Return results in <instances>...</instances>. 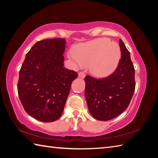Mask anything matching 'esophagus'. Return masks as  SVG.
<instances>
[{"label":"esophagus","mask_w":158,"mask_h":158,"mask_svg":"<svg viewBox=\"0 0 158 158\" xmlns=\"http://www.w3.org/2000/svg\"><path fill=\"white\" fill-rule=\"evenodd\" d=\"M85 76V74L84 72H80V73H79V77H81V78H84Z\"/></svg>","instance_id":"34e87169"}]
</instances>
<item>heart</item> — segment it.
<instances>
[{
  "label": "heart",
  "instance_id": "b5f03b06",
  "mask_svg": "<svg viewBox=\"0 0 158 158\" xmlns=\"http://www.w3.org/2000/svg\"><path fill=\"white\" fill-rule=\"evenodd\" d=\"M69 56L97 77H105L116 68L121 57L119 46L106 38L97 39L82 44Z\"/></svg>",
  "mask_w": 158,
  "mask_h": 158
}]
</instances>
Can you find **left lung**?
Wrapping results in <instances>:
<instances>
[{
    "mask_svg": "<svg viewBox=\"0 0 158 158\" xmlns=\"http://www.w3.org/2000/svg\"><path fill=\"white\" fill-rule=\"evenodd\" d=\"M121 58L113 73L105 78L85 76V98L90 114L99 121H109L127 108L135 90V68L130 53L119 40Z\"/></svg>",
    "mask_w": 158,
    "mask_h": 158,
    "instance_id": "obj_1",
    "label": "left lung"
}]
</instances>
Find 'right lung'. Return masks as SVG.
Returning a JSON list of instances; mask_svg holds the SVG:
<instances>
[{
    "label": "right lung",
    "mask_w": 158,
    "mask_h": 158,
    "mask_svg": "<svg viewBox=\"0 0 158 158\" xmlns=\"http://www.w3.org/2000/svg\"><path fill=\"white\" fill-rule=\"evenodd\" d=\"M63 38L37 42L26 53L19 71L18 95L26 113L42 122L63 114L71 84L78 74L64 68Z\"/></svg>",
    "instance_id": "right-lung-1"
}]
</instances>
